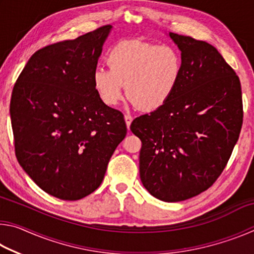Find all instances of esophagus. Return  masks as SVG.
<instances>
[{
  "label": "esophagus",
  "mask_w": 254,
  "mask_h": 254,
  "mask_svg": "<svg viewBox=\"0 0 254 254\" xmlns=\"http://www.w3.org/2000/svg\"><path fill=\"white\" fill-rule=\"evenodd\" d=\"M124 120H126V124H127V127L128 128V127H130V126H131V122H132L133 118L131 117V115H126V117H124Z\"/></svg>",
  "instance_id": "34e87169"
}]
</instances>
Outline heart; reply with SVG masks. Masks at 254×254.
<instances>
[{"instance_id": "b5f03b06", "label": "heart", "mask_w": 254, "mask_h": 254, "mask_svg": "<svg viewBox=\"0 0 254 254\" xmlns=\"http://www.w3.org/2000/svg\"><path fill=\"white\" fill-rule=\"evenodd\" d=\"M110 68L94 69V89L104 104L118 105L127 94L134 106L152 112L174 96L183 75V58L171 46L122 41L107 55Z\"/></svg>"}]
</instances>
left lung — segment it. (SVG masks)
<instances>
[{"label":"left lung","instance_id":"left-lung-1","mask_svg":"<svg viewBox=\"0 0 254 254\" xmlns=\"http://www.w3.org/2000/svg\"><path fill=\"white\" fill-rule=\"evenodd\" d=\"M183 75L165 106L133 120L140 137V178L156 198L176 203L199 195L225 168L243 121L235 71L206 41L169 32Z\"/></svg>","mask_w":254,"mask_h":254}]
</instances>
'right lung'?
I'll use <instances>...</instances> for the list:
<instances>
[{"mask_svg": "<svg viewBox=\"0 0 254 254\" xmlns=\"http://www.w3.org/2000/svg\"><path fill=\"white\" fill-rule=\"evenodd\" d=\"M112 28L36 51L12 92L18 161L42 190L59 199L77 200L97 189L127 135L123 114L100 100L92 81Z\"/></svg>", "mask_w": 254, "mask_h": 254, "instance_id": "1", "label": "right lung"}]
</instances>
